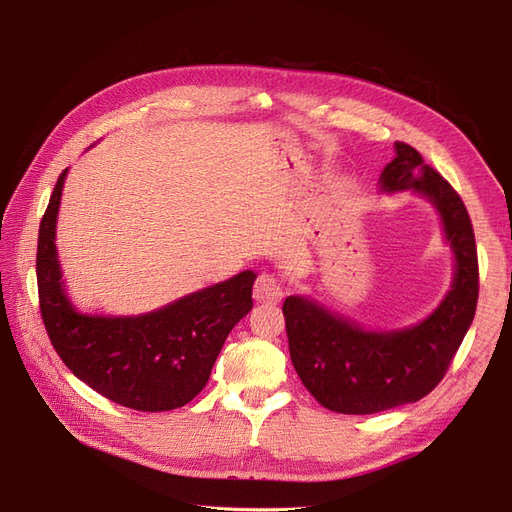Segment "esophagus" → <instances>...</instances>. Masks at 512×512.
<instances>
[{
	"label": "esophagus",
	"mask_w": 512,
	"mask_h": 512,
	"mask_svg": "<svg viewBox=\"0 0 512 512\" xmlns=\"http://www.w3.org/2000/svg\"><path fill=\"white\" fill-rule=\"evenodd\" d=\"M282 297H284V292H282L280 280H277V277L271 275V273H260L256 284H254L256 303L275 305V303L282 301Z\"/></svg>",
	"instance_id": "34e87169"
}]
</instances>
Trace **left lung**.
Listing matches in <instances>:
<instances>
[{"label": "left lung", "instance_id": "8db88e82", "mask_svg": "<svg viewBox=\"0 0 512 512\" xmlns=\"http://www.w3.org/2000/svg\"><path fill=\"white\" fill-rule=\"evenodd\" d=\"M384 192L427 196L455 254V280L436 312L404 331L376 333L331 314L305 297L284 301L294 369L320 406L342 414H374L423 399L442 382L474 320L478 256L470 215L461 196L406 143L380 175Z\"/></svg>", "mask_w": 512, "mask_h": 512}]
</instances>
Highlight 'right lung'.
Here are the masks:
<instances>
[{
	"label": "right lung",
	"instance_id": "obj_1",
	"mask_svg": "<svg viewBox=\"0 0 512 512\" xmlns=\"http://www.w3.org/2000/svg\"><path fill=\"white\" fill-rule=\"evenodd\" d=\"M68 168L59 175L38 232V299L59 359L102 397L138 412L175 410L211 376L232 327L252 309L254 271L188 294L136 318L79 314L61 286L55 222Z\"/></svg>",
	"mask_w": 512,
	"mask_h": 512
}]
</instances>
